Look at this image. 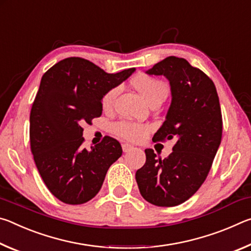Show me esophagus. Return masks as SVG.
Wrapping results in <instances>:
<instances>
[{"instance_id":"obj_1","label":"esophagus","mask_w":251,"mask_h":251,"mask_svg":"<svg viewBox=\"0 0 251 251\" xmlns=\"http://www.w3.org/2000/svg\"><path fill=\"white\" fill-rule=\"evenodd\" d=\"M122 148H123V151H124V152H128V151L133 150V146L129 145V144H123Z\"/></svg>"}]
</instances>
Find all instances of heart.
Masks as SVG:
<instances>
[{
  "instance_id": "1",
  "label": "heart",
  "mask_w": 251,
  "mask_h": 251,
  "mask_svg": "<svg viewBox=\"0 0 251 251\" xmlns=\"http://www.w3.org/2000/svg\"><path fill=\"white\" fill-rule=\"evenodd\" d=\"M134 85L136 90L141 93L147 103H150L157 97H164L165 99L168 93L166 84L161 80L150 77V76H141V77L136 78L134 80ZM117 93L118 87H114L106 93L103 100H101V105L104 108L112 107ZM148 130H150V126L133 122H120L114 125V131L122 137L129 139V141H141L142 138L145 137Z\"/></svg>"
}]
</instances>
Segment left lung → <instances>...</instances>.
<instances>
[{"label": "left lung", "instance_id": "obj_1", "mask_svg": "<svg viewBox=\"0 0 251 251\" xmlns=\"http://www.w3.org/2000/svg\"><path fill=\"white\" fill-rule=\"evenodd\" d=\"M146 74L165 76L172 94L165 122L152 141L174 139L175 144L164 159L146 150V163L136 172V181L148 202L177 206L197 192L210 171L223 134L219 99L212 80L185 58L168 56Z\"/></svg>", "mask_w": 251, "mask_h": 251}]
</instances>
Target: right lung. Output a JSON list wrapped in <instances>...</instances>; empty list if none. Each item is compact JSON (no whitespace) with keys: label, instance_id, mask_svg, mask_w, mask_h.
<instances>
[{"label":"right lung","instance_id":"obj_1","mask_svg":"<svg viewBox=\"0 0 251 251\" xmlns=\"http://www.w3.org/2000/svg\"><path fill=\"white\" fill-rule=\"evenodd\" d=\"M135 71L109 74L87 59L69 57L42 76L29 116L31 151L42 179L61 201H91L122 156L121 144L109 136L83 148L82 125L101 115L104 95Z\"/></svg>","mask_w":251,"mask_h":251}]
</instances>
